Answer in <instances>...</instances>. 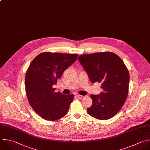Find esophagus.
<instances>
[{"label": "esophagus", "mask_w": 150, "mask_h": 150, "mask_svg": "<svg viewBox=\"0 0 150 150\" xmlns=\"http://www.w3.org/2000/svg\"><path fill=\"white\" fill-rule=\"evenodd\" d=\"M76 96V98H78V99H81L83 97V96H82V95H78H78H76V96Z\"/></svg>", "instance_id": "34e87169"}]
</instances>
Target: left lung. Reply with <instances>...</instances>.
<instances>
[{"label":"left lung","instance_id":"left-lung-1","mask_svg":"<svg viewBox=\"0 0 150 150\" xmlns=\"http://www.w3.org/2000/svg\"><path fill=\"white\" fill-rule=\"evenodd\" d=\"M78 60L87 72L91 81L101 83L104 91L91 95L92 104L87 109L91 117L107 120L122 108L128 93L129 75L122 60L111 52L79 55Z\"/></svg>","mask_w":150,"mask_h":150}]
</instances>
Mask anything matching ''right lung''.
Returning a JSON list of instances; mask_svg holds the SVG:
<instances>
[{"instance_id": "1", "label": "right lung", "mask_w": 150, "mask_h": 150, "mask_svg": "<svg viewBox=\"0 0 150 150\" xmlns=\"http://www.w3.org/2000/svg\"><path fill=\"white\" fill-rule=\"evenodd\" d=\"M77 57V54L42 52L28 67L25 76L26 93L31 107L43 119L58 120L68 112L74 95L55 92L52 86Z\"/></svg>"}]
</instances>
